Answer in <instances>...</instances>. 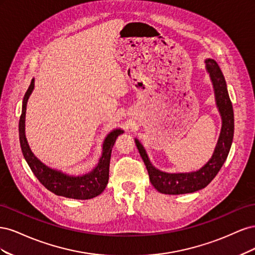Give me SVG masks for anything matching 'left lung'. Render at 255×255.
I'll return each mask as SVG.
<instances>
[{
	"label": "left lung",
	"instance_id": "1",
	"mask_svg": "<svg viewBox=\"0 0 255 255\" xmlns=\"http://www.w3.org/2000/svg\"><path fill=\"white\" fill-rule=\"evenodd\" d=\"M206 69L214 84L216 100L222 117V128L215 152L208 163L200 170L190 173H166L154 168L141 143L135 139L136 146L148 170L150 182L161 194L182 195L206 187L217 175L228 157L234 135V114L225 76L214 59H206Z\"/></svg>",
	"mask_w": 255,
	"mask_h": 255
}]
</instances>
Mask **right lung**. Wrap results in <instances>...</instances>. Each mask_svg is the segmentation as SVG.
<instances>
[{"label": "right lung", "instance_id": "1", "mask_svg": "<svg viewBox=\"0 0 255 255\" xmlns=\"http://www.w3.org/2000/svg\"><path fill=\"white\" fill-rule=\"evenodd\" d=\"M33 89L34 80L30 82L29 87L25 92L24 98H23L22 113L19 121V138L21 150L30 170L33 171L35 176L45 188L57 196L79 200L92 199L99 196L105 189L107 183H109L112 149L116 141V138L118 137V135L122 134L123 130L115 129L106 137L103 144L102 157L100 158L98 166L89 173L81 176H70L56 170H53V169H50L49 167L43 165L40 160H38L34 156L25 138L24 126L26 103Z\"/></svg>", "mask_w": 255, "mask_h": 255}]
</instances>
